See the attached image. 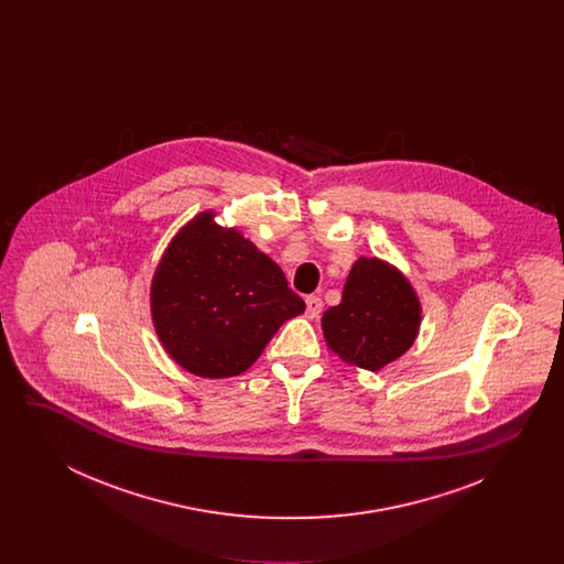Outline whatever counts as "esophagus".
Listing matches in <instances>:
<instances>
[{"instance_id": "1", "label": "esophagus", "mask_w": 564, "mask_h": 564, "mask_svg": "<svg viewBox=\"0 0 564 564\" xmlns=\"http://www.w3.org/2000/svg\"><path fill=\"white\" fill-rule=\"evenodd\" d=\"M322 297H319V295H308V297H306V315H308L311 319H317V317L322 315Z\"/></svg>"}]
</instances>
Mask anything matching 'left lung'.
I'll return each instance as SVG.
<instances>
[{
    "mask_svg": "<svg viewBox=\"0 0 564 564\" xmlns=\"http://www.w3.org/2000/svg\"><path fill=\"white\" fill-rule=\"evenodd\" d=\"M421 302L400 270L378 258H359L338 306L323 313L327 347L350 366L376 372L416 340Z\"/></svg>",
    "mask_w": 564,
    "mask_h": 564,
    "instance_id": "obj_1",
    "label": "left lung"
}]
</instances>
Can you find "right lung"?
Segmentation results:
<instances>
[{"instance_id":"right-lung-1","label":"right lung","mask_w":564,"mask_h":564,"mask_svg":"<svg viewBox=\"0 0 564 564\" xmlns=\"http://www.w3.org/2000/svg\"><path fill=\"white\" fill-rule=\"evenodd\" d=\"M150 306L164 350L203 378L245 372L306 308L283 270L239 230L215 224L214 212L196 215L169 242Z\"/></svg>"}]
</instances>
